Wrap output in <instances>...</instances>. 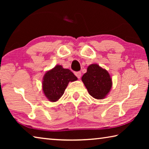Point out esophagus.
<instances>
[{
  "label": "esophagus",
  "mask_w": 149,
  "mask_h": 149,
  "mask_svg": "<svg viewBox=\"0 0 149 149\" xmlns=\"http://www.w3.org/2000/svg\"><path fill=\"white\" fill-rule=\"evenodd\" d=\"M75 75H76V77L78 78V79H79V78L81 77V72H75Z\"/></svg>",
  "instance_id": "1"
}]
</instances>
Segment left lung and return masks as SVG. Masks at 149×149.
<instances>
[{
    "instance_id": "left-lung-1",
    "label": "left lung",
    "mask_w": 149,
    "mask_h": 149,
    "mask_svg": "<svg viewBox=\"0 0 149 149\" xmlns=\"http://www.w3.org/2000/svg\"><path fill=\"white\" fill-rule=\"evenodd\" d=\"M89 95L96 99H103L112 88V81L107 70L97 64L87 68V72L81 77Z\"/></svg>"
}]
</instances>
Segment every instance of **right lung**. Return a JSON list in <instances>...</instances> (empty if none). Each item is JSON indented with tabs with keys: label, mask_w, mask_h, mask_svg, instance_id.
Here are the masks:
<instances>
[{
	"label": "right lung",
	"mask_w": 149,
	"mask_h": 149,
	"mask_svg": "<svg viewBox=\"0 0 149 149\" xmlns=\"http://www.w3.org/2000/svg\"><path fill=\"white\" fill-rule=\"evenodd\" d=\"M77 79V77L70 70L63 68L61 65H56L44 75L42 91L49 100L56 102L64 93L69 82Z\"/></svg>",
	"instance_id": "add662e5"
}]
</instances>
